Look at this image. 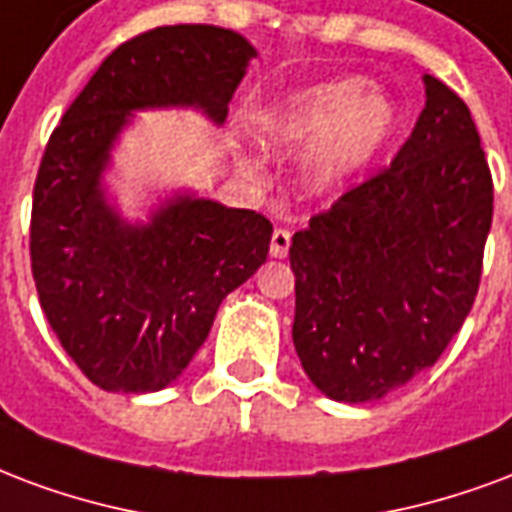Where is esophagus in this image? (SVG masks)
Wrapping results in <instances>:
<instances>
[{
  "mask_svg": "<svg viewBox=\"0 0 512 512\" xmlns=\"http://www.w3.org/2000/svg\"><path fill=\"white\" fill-rule=\"evenodd\" d=\"M287 252H290V230L276 227L274 236H271V255L282 260V257H287Z\"/></svg>",
  "mask_w": 512,
  "mask_h": 512,
  "instance_id": "obj_1",
  "label": "esophagus"
}]
</instances>
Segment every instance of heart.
<instances>
[{
  "label": "heart",
  "instance_id": "b5f03b06",
  "mask_svg": "<svg viewBox=\"0 0 512 512\" xmlns=\"http://www.w3.org/2000/svg\"><path fill=\"white\" fill-rule=\"evenodd\" d=\"M399 130V108L363 78H336L268 102L252 119L263 149L301 151L298 181L328 195L358 179Z\"/></svg>",
  "mask_w": 512,
  "mask_h": 512
}]
</instances>
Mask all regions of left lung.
I'll return each mask as SVG.
<instances>
[{"mask_svg": "<svg viewBox=\"0 0 512 512\" xmlns=\"http://www.w3.org/2000/svg\"><path fill=\"white\" fill-rule=\"evenodd\" d=\"M426 108L391 168L290 244L293 344L333 401L385 399L437 363L475 304L494 187L469 108L423 75Z\"/></svg>", "mask_w": 512, "mask_h": 512, "instance_id": "8db88e82", "label": "left lung"}]
</instances>
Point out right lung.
<instances>
[{"label": "right lung", "mask_w": 512, "mask_h": 512, "mask_svg": "<svg viewBox=\"0 0 512 512\" xmlns=\"http://www.w3.org/2000/svg\"><path fill=\"white\" fill-rule=\"evenodd\" d=\"M255 45L208 24L157 26L119 45L62 116L34 181L32 276L48 323L94 385L154 393L206 342L219 304L266 263L274 227L173 189L127 219L105 173L140 111L192 108L222 127Z\"/></svg>", "instance_id": "right-lung-1"}]
</instances>
